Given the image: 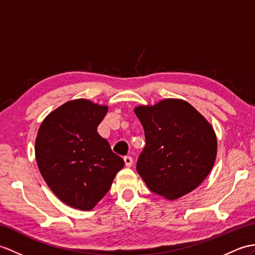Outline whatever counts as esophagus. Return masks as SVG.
Listing matches in <instances>:
<instances>
[{"label":"esophagus","mask_w":255,"mask_h":255,"mask_svg":"<svg viewBox=\"0 0 255 255\" xmlns=\"http://www.w3.org/2000/svg\"><path fill=\"white\" fill-rule=\"evenodd\" d=\"M124 161H125V165L127 167H130L132 165V157L131 156H125L124 157Z\"/></svg>","instance_id":"1"}]
</instances>
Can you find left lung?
<instances>
[{
  "label": "left lung",
  "instance_id": "left-lung-1",
  "mask_svg": "<svg viewBox=\"0 0 255 255\" xmlns=\"http://www.w3.org/2000/svg\"><path fill=\"white\" fill-rule=\"evenodd\" d=\"M145 146L137 170L152 192L176 200L200 186L215 163L217 140L211 124L183 100L165 99L134 109Z\"/></svg>",
  "mask_w": 255,
  "mask_h": 255
}]
</instances>
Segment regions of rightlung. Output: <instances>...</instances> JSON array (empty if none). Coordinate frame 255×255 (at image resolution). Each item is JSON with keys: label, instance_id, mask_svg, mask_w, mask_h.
<instances>
[{"label": "right lung", "instance_id": "1", "mask_svg": "<svg viewBox=\"0 0 255 255\" xmlns=\"http://www.w3.org/2000/svg\"><path fill=\"white\" fill-rule=\"evenodd\" d=\"M105 105L78 99L45 117L35 139V159L43 179L62 202L90 211L108 193L125 162L97 128Z\"/></svg>", "mask_w": 255, "mask_h": 255}]
</instances>
